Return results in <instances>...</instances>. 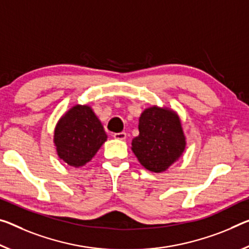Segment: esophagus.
Masks as SVG:
<instances>
[{"instance_id": "1", "label": "esophagus", "mask_w": 249, "mask_h": 249, "mask_svg": "<svg viewBox=\"0 0 249 249\" xmlns=\"http://www.w3.org/2000/svg\"><path fill=\"white\" fill-rule=\"evenodd\" d=\"M113 137L115 140H120V141H124L126 139V133L125 132H121V133H114Z\"/></svg>"}]
</instances>
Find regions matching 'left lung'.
Here are the masks:
<instances>
[{"mask_svg":"<svg viewBox=\"0 0 249 249\" xmlns=\"http://www.w3.org/2000/svg\"><path fill=\"white\" fill-rule=\"evenodd\" d=\"M140 135L132 142V151L148 171H166L185 149V136L179 117L157 106L146 108L140 117Z\"/></svg>","mask_w":249,"mask_h":249,"instance_id":"left-lung-1","label":"left lung"}]
</instances>
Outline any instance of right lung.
I'll list each match as a JSON object with an SVG mask.
<instances>
[{"mask_svg": "<svg viewBox=\"0 0 249 249\" xmlns=\"http://www.w3.org/2000/svg\"><path fill=\"white\" fill-rule=\"evenodd\" d=\"M107 139L101 122L88 105H75L56 125L54 143L66 164L80 167L93 159Z\"/></svg>", "mask_w": 249, "mask_h": 249, "instance_id": "add662e5", "label": "right lung"}]
</instances>
